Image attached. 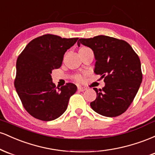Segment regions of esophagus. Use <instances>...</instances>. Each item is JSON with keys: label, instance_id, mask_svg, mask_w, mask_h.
<instances>
[{"label": "esophagus", "instance_id": "obj_1", "mask_svg": "<svg viewBox=\"0 0 155 155\" xmlns=\"http://www.w3.org/2000/svg\"><path fill=\"white\" fill-rule=\"evenodd\" d=\"M87 89L85 88V87H81V86H79L78 87V90H79V91H84V90H86Z\"/></svg>", "mask_w": 155, "mask_h": 155}]
</instances>
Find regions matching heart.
I'll return each instance as SVG.
<instances>
[{
	"mask_svg": "<svg viewBox=\"0 0 155 155\" xmlns=\"http://www.w3.org/2000/svg\"><path fill=\"white\" fill-rule=\"evenodd\" d=\"M83 76L80 75V74H78V75L75 76V77H74V79L76 80V81H79V82H81V81H83Z\"/></svg>",
	"mask_w": 155,
	"mask_h": 155,
	"instance_id": "obj_1",
	"label": "heart"
}]
</instances>
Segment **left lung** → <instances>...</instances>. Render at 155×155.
<instances>
[{
  "mask_svg": "<svg viewBox=\"0 0 155 155\" xmlns=\"http://www.w3.org/2000/svg\"><path fill=\"white\" fill-rule=\"evenodd\" d=\"M91 48L96 60L94 72L104 78V87L97 90L90 106L99 114L120 116L136 97L142 81L140 61L131 46L122 39L107 35L80 38V44Z\"/></svg>",
  "mask_w": 155,
  "mask_h": 155,
  "instance_id": "1",
  "label": "left lung"
}]
</instances>
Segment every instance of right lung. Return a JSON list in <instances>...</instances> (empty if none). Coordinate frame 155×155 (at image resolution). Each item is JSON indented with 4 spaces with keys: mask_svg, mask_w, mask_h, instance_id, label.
Wrapping results in <instances>:
<instances>
[{
    "mask_svg": "<svg viewBox=\"0 0 155 155\" xmlns=\"http://www.w3.org/2000/svg\"><path fill=\"white\" fill-rule=\"evenodd\" d=\"M78 39L45 34L29 42L19 55L15 87L25 109L34 118L54 120L67 109L77 87L73 83L56 87L51 74L61 66L64 54Z\"/></svg>",
    "mask_w": 155,
    "mask_h": 155,
    "instance_id": "add662e5",
    "label": "right lung"
}]
</instances>
